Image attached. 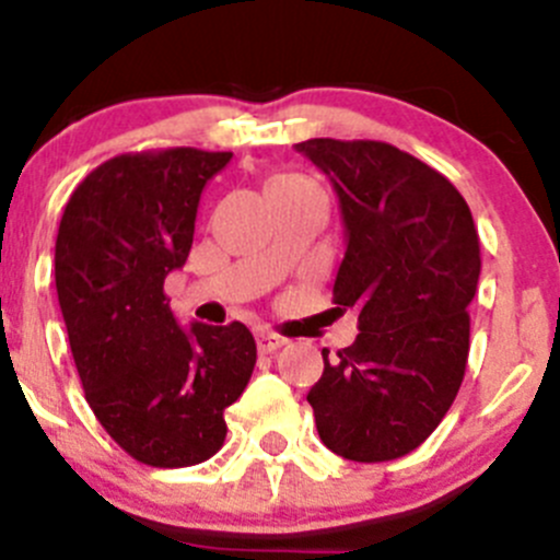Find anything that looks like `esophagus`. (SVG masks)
I'll list each match as a JSON object with an SVG mask.
<instances>
[{
	"instance_id": "obj_1",
	"label": "esophagus",
	"mask_w": 560,
	"mask_h": 560,
	"mask_svg": "<svg viewBox=\"0 0 560 560\" xmlns=\"http://www.w3.org/2000/svg\"><path fill=\"white\" fill-rule=\"evenodd\" d=\"M287 343L284 336H276V332L270 330H262L257 332V347L259 352H276V349H281Z\"/></svg>"
}]
</instances>
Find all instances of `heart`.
Returning a JSON list of instances; mask_svg holds the SVG:
<instances>
[{"instance_id":"b5f03b06","label":"heart","mask_w":560,"mask_h":560,"mask_svg":"<svg viewBox=\"0 0 560 560\" xmlns=\"http://www.w3.org/2000/svg\"><path fill=\"white\" fill-rule=\"evenodd\" d=\"M284 178H295V175H281V178H276V180H284Z\"/></svg>"}]
</instances>
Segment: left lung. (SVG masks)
<instances>
[{
    "label": "left lung",
    "instance_id": "obj_1",
    "mask_svg": "<svg viewBox=\"0 0 560 560\" xmlns=\"http://www.w3.org/2000/svg\"><path fill=\"white\" fill-rule=\"evenodd\" d=\"M332 180L347 254L332 303L358 308V338L308 393L322 444L358 463L420 447L453 406L468 360L479 235L460 191L382 140L295 145Z\"/></svg>",
    "mask_w": 560,
    "mask_h": 560
}]
</instances>
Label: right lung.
Masks as SVG:
<instances>
[{
	"label": "right lung",
	"instance_id": "right-lung-1",
	"mask_svg": "<svg viewBox=\"0 0 560 560\" xmlns=\"http://www.w3.org/2000/svg\"><path fill=\"white\" fill-rule=\"evenodd\" d=\"M230 151L189 145L118 154L67 200L56 235V295L83 393L135 460L184 468L228 436L257 343L241 322L178 327L165 276L189 257L202 186Z\"/></svg>",
	"mask_w": 560,
	"mask_h": 560
}]
</instances>
